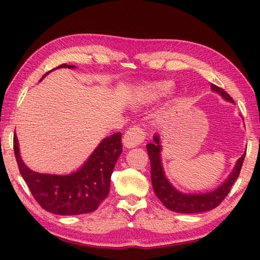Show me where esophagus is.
<instances>
[{
  "mask_svg": "<svg viewBox=\"0 0 260 260\" xmlns=\"http://www.w3.org/2000/svg\"><path fill=\"white\" fill-rule=\"evenodd\" d=\"M144 138H146V135H144L143 129L139 128V127H132L125 133L122 144L127 149L135 148L143 142Z\"/></svg>",
  "mask_w": 260,
  "mask_h": 260,
  "instance_id": "esophagus-1",
  "label": "esophagus"
}]
</instances>
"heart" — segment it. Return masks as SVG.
<instances>
[{"label": "heart", "instance_id": "heart-1", "mask_svg": "<svg viewBox=\"0 0 260 260\" xmlns=\"http://www.w3.org/2000/svg\"><path fill=\"white\" fill-rule=\"evenodd\" d=\"M174 82L171 80H160L148 82L139 88L138 103L141 105H153L170 98L174 91Z\"/></svg>", "mask_w": 260, "mask_h": 260}]
</instances>
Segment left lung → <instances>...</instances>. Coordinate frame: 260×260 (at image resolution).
Listing matches in <instances>:
<instances>
[{
	"label": "left lung",
	"mask_w": 260,
	"mask_h": 260,
	"mask_svg": "<svg viewBox=\"0 0 260 260\" xmlns=\"http://www.w3.org/2000/svg\"><path fill=\"white\" fill-rule=\"evenodd\" d=\"M211 90L221 96L227 102L234 103L231 96L218 86L211 85ZM152 139L153 142L147 144V151L149 157H150L152 188L155 190L156 196L165 205L166 209L178 213H202L217 208L225 200V197L231 190L233 183L235 182V180L239 177L245 157V152L236 160L234 169L232 170L230 175L218 187L205 191L183 192L173 186V183L170 181V179L167 178L165 173L161 159L162 146L160 135L156 133Z\"/></svg>",
	"instance_id": "obj_1"
}]
</instances>
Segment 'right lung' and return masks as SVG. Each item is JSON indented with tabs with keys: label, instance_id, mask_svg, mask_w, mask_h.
Listing matches in <instances>:
<instances>
[{
	"label": "right lung",
	"instance_id": "right-lung-1",
	"mask_svg": "<svg viewBox=\"0 0 260 260\" xmlns=\"http://www.w3.org/2000/svg\"><path fill=\"white\" fill-rule=\"evenodd\" d=\"M76 68L61 64L56 69ZM14 148L19 172L34 199L42 209L58 215L86 214L98 209L107 199L114 165L122 152L121 133H114L101 141L76 171L69 174H51L35 172L25 164L16 133Z\"/></svg>",
	"mask_w": 260,
	"mask_h": 260
}]
</instances>
